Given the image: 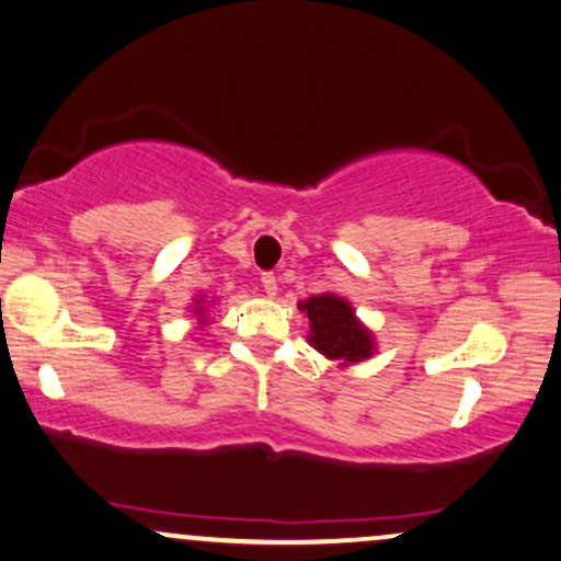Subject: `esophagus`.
I'll list each match as a JSON object with an SVG mask.
<instances>
[{"instance_id": "34e87169", "label": "esophagus", "mask_w": 561, "mask_h": 561, "mask_svg": "<svg viewBox=\"0 0 561 561\" xmlns=\"http://www.w3.org/2000/svg\"><path fill=\"white\" fill-rule=\"evenodd\" d=\"M261 287H264V293L268 297H276V293H279V285H276L274 274H261Z\"/></svg>"}]
</instances>
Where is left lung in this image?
I'll list each match as a JSON object with an SVG mask.
<instances>
[{"instance_id": "8db88e82", "label": "left lung", "mask_w": 561, "mask_h": 561, "mask_svg": "<svg viewBox=\"0 0 561 561\" xmlns=\"http://www.w3.org/2000/svg\"><path fill=\"white\" fill-rule=\"evenodd\" d=\"M297 308L310 320V346L331 362H341L339 367L367 362L377 351L375 333L356 318L354 305L346 297L335 293L312 295L297 302Z\"/></svg>"}]
</instances>
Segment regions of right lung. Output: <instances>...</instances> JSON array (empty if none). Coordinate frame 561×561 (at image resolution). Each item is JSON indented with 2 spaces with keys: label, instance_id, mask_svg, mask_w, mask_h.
<instances>
[{
  "label": "right lung",
  "instance_id": "right-lung-1",
  "mask_svg": "<svg viewBox=\"0 0 561 561\" xmlns=\"http://www.w3.org/2000/svg\"><path fill=\"white\" fill-rule=\"evenodd\" d=\"M213 305H215V300H207V295H197V297H194V300H192L190 312H192L194 318H197L199 325L210 323V318H207V316H210Z\"/></svg>",
  "mask_w": 561,
  "mask_h": 561
}]
</instances>
